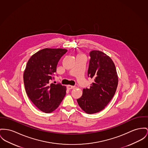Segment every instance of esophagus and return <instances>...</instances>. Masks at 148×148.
Returning a JSON list of instances; mask_svg holds the SVG:
<instances>
[{"instance_id":"obj_1","label":"esophagus","mask_w":148,"mask_h":148,"mask_svg":"<svg viewBox=\"0 0 148 148\" xmlns=\"http://www.w3.org/2000/svg\"><path fill=\"white\" fill-rule=\"evenodd\" d=\"M75 88V86H72V85H67V88L69 90H71V89H74Z\"/></svg>"}]
</instances>
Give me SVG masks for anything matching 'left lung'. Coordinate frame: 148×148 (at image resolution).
<instances>
[{
    "instance_id": "obj_1",
    "label": "left lung",
    "mask_w": 148,
    "mask_h": 148,
    "mask_svg": "<svg viewBox=\"0 0 148 148\" xmlns=\"http://www.w3.org/2000/svg\"><path fill=\"white\" fill-rule=\"evenodd\" d=\"M91 57L88 72L94 82L90 89H83L79 106L85 113L94 114L105 108L115 94L118 77L115 64L108 56L99 50L90 53Z\"/></svg>"
}]
</instances>
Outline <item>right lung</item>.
I'll use <instances>...</instances> for the list:
<instances>
[{"instance_id": "obj_1", "label": "right lung", "mask_w": 148, "mask_h": 148, "mask_svg": "<svg viewBox=\"0 0 148 148\" xmlns=\"http://www.w3.org/2000/svg\"><path fill=\"white\" fill-rule=\"evenodd\" d=\"M65 49L45 48L33 54L23 73L27 96L41 111L49 113L59 107L66 94V86L50 84L58 62L67 52Z\"/></svg>"}]
</instances>
